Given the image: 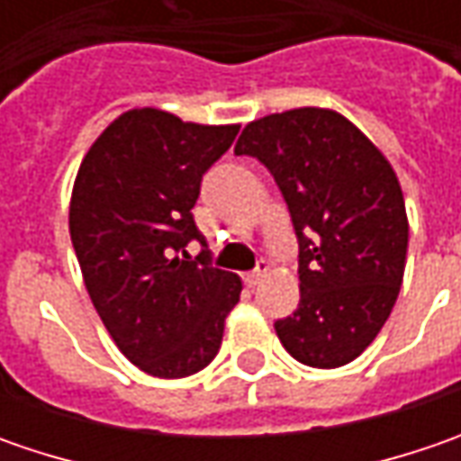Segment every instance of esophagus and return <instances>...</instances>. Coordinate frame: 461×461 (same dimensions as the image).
Instances as JSON below:
<instances>
[{"label":"esophagus","instance_id":"obj_1","mask_svg":"<svg viewBox=\"0 0 461 461\" xmlns=\"http://www.w3.org/2000/svg\"><path fill=\"white\" fill-rule=\"evenodd\" d=\"M267 272H269V267H267V261H258L257 269H254L251 275H246V279H243V282H246L249 287H257L258 282H261V276H267Z\"/></svg>","mask_w":461,"mask_h":461}]
</instances>
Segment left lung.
I'll list each match as a JSON object with an SVG mask.
<instances>
[{
  "label": "left lung",
  "mask_w": 461,
  "mask_h": 461,
  "mask_svg": "<svg viewBox=\"0 0 461 461\" xmlns=\"http://www.w3.org/2000/svg\"><path fill=\"white\" fill-rule=\"evenodd\" d=\"M236 153L272 171L300 243V305L275 323L279 341L308 366L354 362L390 318L405 272L408 215L395 168L328 107L251 120Z\"/></svg>",
  "instance_id": "obj_1"
}]
</instances>
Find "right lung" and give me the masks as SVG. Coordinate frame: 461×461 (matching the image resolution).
<instances>
[{
  "instance_id": "right-lung-1",
  "label": "right lung",
  "mask_w": 461,
  "mask_h": 461,
  "mask_svg": "<svg viewBox=\"0 0 461 461\" xmlns=\"http://www.w3.org/2000/svg\"><path fill=\"white\" fill-rule=\"evenodd\" d=\"M239 128L135 107L77 171L68 230L86 293L125 359L151 377L179 380L212 362L243 290L239 275L186 254L189 240L204 243L192 218L203 174Z\"/></svg>"
}]
</instances>
